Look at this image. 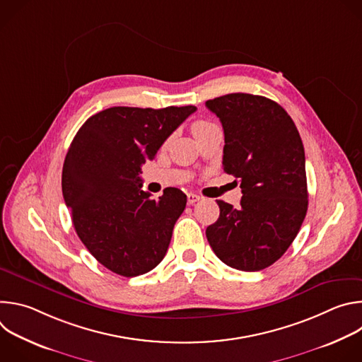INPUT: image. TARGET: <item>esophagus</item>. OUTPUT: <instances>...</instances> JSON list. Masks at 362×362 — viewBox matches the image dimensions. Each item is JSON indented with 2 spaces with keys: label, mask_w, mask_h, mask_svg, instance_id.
<instances>
[{
  "label": "esophagus",
  "mask_w": 362,
  "mask_h": 362,
  "mask_svg": "<svg viewBox=\"0 0 362 362\" xmlns=\"http://www.w3.org/2000/svg\"><path fill=\"white\" fill-rule=\"evenodd\" d=\"M200 200V196L199 194H196V193H187V203L189 204H193V203H196V202H199Z\"/></svg>",
  "instance_id": "34e87169"
}]
</instances>
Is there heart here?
Listing matches in <instances>:
<instances>
[{
	"label": "heart",
	"instance_id": "1",
	"mask_svg": "<svg viewBox=\"0 0 362 362\" xmlns=\"http://www.w3.org/2000/svg\"><path fill=\"white\" fill-rule=\"evenodd\" d=\"M214 127H215L214 123H209V122H206V120H197V122H194V123L192 124V132H193V134L197 137L199 134H202V133H204V132H208V130H211V129H214Z\"/></svg>",
	"mask_w": 362,
	"mask_h": 362
}]
</instances>
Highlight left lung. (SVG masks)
Wrapping results in <instances>:
<instances>
[{
    "instance_id": "1",
    "label": "left lung",
    "mask_w": 362,
    "mask_h": 362,
    "mask_svg": "<svg viewBox=\"0 0 362 362\" xmlns=\"http://www.w3.org/2000/svg\"><path fill=\"white\" fill-rule=\"evenodd\" d=\"M223 127V170L240 182V208L218 200L219 219L206 229L228 267H271L296 238L308 209L305 151L291 116L276 101L232 93L206 101ZM236 182V180H235Z\"/></svg>"
}]
</instances>
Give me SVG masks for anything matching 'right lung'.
<instances>
[{"label":"right lung","instance_id":"right-lung-1","mask_svg":"<svg viewBox=\"0 0 362 362\" xmlns=\"http://www.w3.org/2000/svg\"><path fill=\"white\" fill-rule=\"evenodd\" d=\"M194 106L110 107L91 116L74 136L63 166L62 186L74 229L95 259L132 278L165 257L186 194L175 187L151 199L141 190V166Z\"/></svg>","mask_w":362,"mask_h":362}]
</instances>
